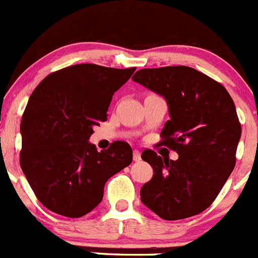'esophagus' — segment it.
Listing matches in <instances>:
<instances>
[{"label": "esophagus", "mask_w": 258, "mask_h": 258, "mask_svg": "<svg viewBox=\"0 0 258 258\" xmlns=\"http://www.w3.org/2000/svg\"><path fill=\"white\" fill-rule=\"evenodd\" d=\"M134 160H135V162H140V160H141V154H140V151H139V150L134 151Z\"/></svg>", "instance_id": "1"}]
</instances>
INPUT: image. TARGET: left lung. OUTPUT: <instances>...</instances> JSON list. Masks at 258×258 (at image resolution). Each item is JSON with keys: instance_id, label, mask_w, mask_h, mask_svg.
I'll use <instances>...</instances> for the list:
<instances>
[{"instance_id": "1", "label": "left lung", "mask_w": 258, "mask_h": 258, "mask_svg": "<svg viewBox=\"0 0 258 258\" xmlns=\"http://www.w3.org/2000/svg\"><path fill=\"white\" fill-rule=\"evenodd\" d=\"M135 83L162 95L169 117L162 144L177 160L144 150L154 175L140 189L144 205L164 220L197 215L216 199L235 165L240 128L232 96L218 81L187 66L139 70Z\"/></svg>"}]
</instances>
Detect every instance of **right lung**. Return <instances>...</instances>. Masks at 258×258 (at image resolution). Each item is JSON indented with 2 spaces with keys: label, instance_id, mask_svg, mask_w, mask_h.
I'll return each mask as SVG.
<instances>
[{
  "label": "right lung",
  "instance_id": "right-lung-1",
  "mask_svg": "<svg viewBox=\"0 0 258 258\" xmlns=\"http://www.w3.org/2000/svg\"><path fill=\"white\" fill-rule=\"evenodd\" d=\"M135 70L74 64L48 75L30 95L20 124V165L48 210L67 218L86 215L103 200L105 182L131 164L127 143L114 141L98 151L89 139Z\"/></svg>",
  "mask_w": 258,
  "mask_h": 258
}]
</instances>
